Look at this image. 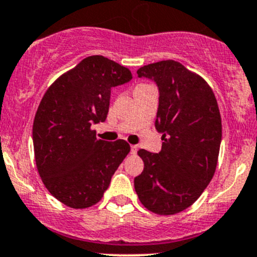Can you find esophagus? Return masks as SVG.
I'll use <instances>...</instances> for the list:
<instances>
[{"mask_svg": "<svg viewBox=\"0 0 257 257\" xmlns=\"http://www.w3.org/2000/svg\"><path fill=\"white\" fill-rule=\"evenodd\" d=\"M137 152H138V145H131L132 154H137Z\"/></svg>", "mask_w": 257, "mask_h": 257, "instance_id": "esophagus-1", "label": "esophagus"}]
</instances>
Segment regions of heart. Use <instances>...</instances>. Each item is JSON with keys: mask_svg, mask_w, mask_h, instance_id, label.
Masks as SVG:
<instances>
[{"mask_svg": "<svg viewBox=\"0 0 257 257\" xmlns=\"http://www.w3.org/2000/svg\"><path fill=\"white\" fill-rule=\"evenodd\" d=\"M139 85H144V84H139Z\"/></svg>", "mask_w": 257, "mask_h": 257, "instance_id": "1", "label": "heart"}]
</instances>
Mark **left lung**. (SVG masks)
I'll return each mask as SVG.
<instances>
[{
    "label": "left lung",
    "mask_w": 257,
    "mask_h": 257,
    "mask_svg": "<svg viewBox=\"0 0 257 257\" xmlns=\"http://www.w3.org/2000/svg\"><path fill=\"white\" fill-rule=\"evenodd\" d=\"M137 73L159 89L155 128L163 145L157 154L139 150L144 169L134 188L148 210L174 215L193 205L214 177L221 143L219 107L208 83L179 62L160 61Z\"/></svg>",
    "instance_id": "left-lung-1"
}]
</instances>
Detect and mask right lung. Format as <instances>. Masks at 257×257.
Masks as SVG:
<instances>
[{
  "instance_id": "add662e5",
  "label": "right lung",
  "mask_w": 257,
  "mask_h": 257,
  "mask_svg": "<svg viewBox=\"0 0 257 257\" xmlns=\"http://www.w3.org/2000/svg\"><path fill=\"white\" fill-rule=\"evenodd\" d=\"M132 78L116 62L90 56L43 95L32 131L36 165L49 193L64 205L85 209L97 204L131 152L123 139H97L92 124L107 119L112 88Z\"/></svg>"
}]
</instances>
